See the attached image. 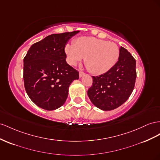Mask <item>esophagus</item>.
I'll use <instances>...</instances> for the list:
<instances>
[{
    "label": "esophagus",
    "instance_id": "1",
    "mask_svg": "<svg viewBox=\"0 0 160 160\" xmlns=\"http://www.w3.org/2000/svg\"><path fill=\"white\" fill-rule=\"evenodd\" d=\"M85 75V72H82V71H79V77H82L83 76Z\"/></svg>",
    "mask_w": 160,
    "mask_h": 160
}]
</instances>
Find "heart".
I'll list each match as a JSON object with an SVG mask.
<instances>
[{"instance_id": "b5f03b06", "label": "heart", "mask_w": 160, "mask_h": 160, "mask_svg": "<svg viewBox=\"0 0 160 160\" xmlns=\"http://www.w3.org/2000/svg\"><path fill=\"white\" fill-rule=\"evenodd\" d=\"M65 52L71 65H77L85 58L88 70L93 75H102L109 71L117 62L120 49L113 42L93 37H81L73 45H66Z\"/></svg>"}]
</instances>
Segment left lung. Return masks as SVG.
<instances>
[{
  "instance_id": "1",
  "label": "left lung",
  "mask_w": 160,
  "mask_h": 160,
  "mask_svg": "<svg viewBox=\"0 0 160 160\" xmlns=\"http://www.w3.org/2000/svg\"><path fill=\"white\" fill-rule=\"evenodd\" d=\"M137 77L136 60L123 47L118 62L107 72L94 77L88 95L91 102L102 110L117 108L132 93Z\"/></svg>"
}]
</instances>
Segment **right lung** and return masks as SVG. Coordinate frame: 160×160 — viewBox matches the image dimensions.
Returning <instances> with one entry per match:
<instances>
[{"label": "right lung", "mask_w": 160, "mask_h": 160, "mask_svg": "<svg viewBox=\"0 0 160 160\" xmlns=\"http://www.w3.org/2000/svg\"><path fill=\"white\" fill-rule=\"evenodd\" d=\"M79 31L54 33L33 44L23 59L25 91L41 108L54 110L62 106L79 71L66 62L67 41Z\"/></svg>", "instance_id": "obj_1"}]
</instances>
